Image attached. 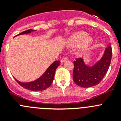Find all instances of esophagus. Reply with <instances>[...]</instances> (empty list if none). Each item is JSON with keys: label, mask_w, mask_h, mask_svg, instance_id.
<instances>
[{"label": "esophagus", "mask_w": 121, "mask_h": 121, "mask_svg": "<svg viewBox=\"0 0 121 121\" xmlns=\"http://www.w3.org/2000/svg\"><path fill=\"white\" fill-rule=\"evenodd\" d=\"M67 60H68V58H67V57H64L61 60H60V62H61V63H64V62H65V61H67Z\"/></svg>", "instance_id": "1"}]
</instances>
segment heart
Instances as JSON below:
<instances>
[{
  "label": "heart",
  "instance_id": "1",
  "mask_svg": "<svg viewBox=\"0 0 121 121\" xmlns=\"http://www.w3.org/2000/svg\"><path fill=\"white\" fill-rule=\"evenodd\" d=\"M93 42V39L88 36V34L84 31H79L74 34L68 40L70 46H78L80 45V50L85 51L90 48Z\"/></svg>",
  "mask_w": 121,
  "mask_h": 121
}]
</instances>
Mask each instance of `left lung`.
Instances as JSON below:
<instances>
[{"label": "left lung", "instance_id": "8db88e82", "mask_svg": "<svg viewBox=\"0 0 121 121\" xmlns=\"http://www.w3.org/2000/svg\"><path fill=\"white\" fill-rule=\"evenodd\" d=\"M112 56V49L110 44L105 50L102 58L92 67L85 65L83 58L76 59L73 62V78L74 83L84 88L99 84L108 70Z\"/></svg>", "mask_w": 121, "mask_h": 121}]
</instances>
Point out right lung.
Instances as JSON below:
<instances>
[{"mask_svg":"<svg viewBox=\"0 0 121 121\" xmlns=\"http://www.w3.org/2000/svg\"><path fill=\"white\" fill-rule=\"evenodd\" d=\"M34 31L35 30H33L30 29V30H28L22 32L18 35L28 34V33H30L31 32ZM18 35H17V36H18ZM60 62L59 60L54 61L48 68L45 72L39 79H37L35 81L30 82H22L17 81L16 79H15V80L17 82L18 84L21 86H22L24 88H26V89L35 91L44 90L48 88L52 84L53 79H54L56 70L60 65Z\"/></svg>","mask_w":121,"mask_h":121,"instance_id":"right-lung-1","label":"right lung"}]
</instances>
